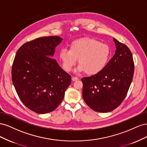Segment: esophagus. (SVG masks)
Returning a JSON list of instances; mask_svg holds the SVG:
<instances>
[{"instance_id":"1","label":"esophagus","mask_w":147,"mask_h":147,"mask_svg":"<svg viewBox=\"0 0 147 147\" xmlns=\"http://www.w3.org/2000/svg\"><path fill=\"white\" fill-rule=\"evenodd\" d=\"M78 80H79V78L78 77H72V80L75 82V81H77Z\"/></svg>"}]
</instances>
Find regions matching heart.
<instances>
[{"mask_svg":"<svg viewBox=\"0 0 147 147\" xmlns=\"http://www.w3.org/2000/svg\"><path fill=\"white\" fill-rule=\"evenodd\" d=\"M63 69L70 72L78 59L77 71L88 74H99L107 64L110 49L105 43L92 38L84 37L70 43L69 50L62 49L58 54Z\"/></svg>","mask_w":147,"mask_h":147,"instance_id":"b5f03b06","label":"heart"}]
</instances>
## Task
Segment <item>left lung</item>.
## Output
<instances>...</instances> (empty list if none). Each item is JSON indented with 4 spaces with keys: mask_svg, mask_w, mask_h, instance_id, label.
I'll use <instances>...</instances> for the list:
<instances>
[{
    "mask_svg": "<svg viewBox=\"0 0 147 147\" xmlns=\"http://www.w3.org/2000/svg\"><path fill=\"white\" fill-rule=\"evenodd\" d=\"M116 50L113 57L99 74L82 79L83 98L96 112L113 110L125 98L134 71L132 53L128 47L113 38Z\"/></svg>",
    "mask_w": 147,
    "mask_h": 147,
    "instance_id": "obj_1",
    "label": "left lung"
}]
</instances>
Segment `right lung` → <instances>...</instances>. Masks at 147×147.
<instances>
[{
	"mask_svg": "<svg viewBox=\"0 0 147 147\" xmlns=\"http://www.w3.org/2000/svg\"><path fill=\"white\" fill-rule=\"evenodd\" d=\"M63 38L40 37L18 50L11 70L13 85L22 102L39 114L55 110L63 101L71 77L52 57Z\"/></svg>",
	"mask_w": 147,
	"mask_h": 147,
	"instance_id": "1",
	"label": "right lung"
}]
</instances>
